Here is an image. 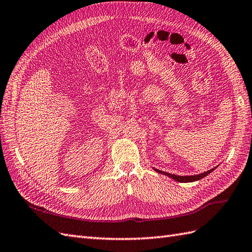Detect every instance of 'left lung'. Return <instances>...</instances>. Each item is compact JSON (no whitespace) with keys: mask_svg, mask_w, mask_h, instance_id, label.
<instances>
[{"mask_svg":"<svg viewBox=\"0 0 252 252\" xmlns=\"http://www.w3.org/2000/svg\"><path fill=\"white\" fill-rule=\"evenodd\" d=\"M215 168H217V166L212 168V169H209V171H207V172H204V173L197 174V175H192V176H179V175H174V174H169V173H166V172H162V171H160V169H157V168L154 167V169L157 173L165 175V176L174 179L175 181H178V183H192V181H197V180H200L204 177H206L207 175L212 173Z\"/></svg>","mask_w":252,"mask_h":252,"instance_id":"1","label":"left lung"}]
</instances>
